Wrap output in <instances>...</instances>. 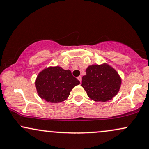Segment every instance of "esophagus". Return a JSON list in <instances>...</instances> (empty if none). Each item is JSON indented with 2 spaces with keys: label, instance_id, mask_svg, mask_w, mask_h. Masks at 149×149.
<instances>
[{
  "label": "esophagus",
  "instance_id": "esophagus-1",
  "mask_svg": "<svg viewBox=\"0 0 149 149\" xmlns=\"http://www.w3.org/2000/svg\"><path fill=\"white\" fill-rule=\"evenodd\" d=\"M77 79H78L79 81H80V83H81V79H82V77H81V76H79V77H77Z\"/></svg>",
  "mask_w": 149,
  "mask_h": 149
}]
</instances>
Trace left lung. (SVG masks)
I'll list each match as a JSON object with an SVG mask.
<instances>
[{"instance_id":"obj_1","label":"left lung","mask_w":149,"mask_h":149,"mask_svg":"<svg viewBox=\"0 0 149 149\" xmlns=\"http://www.w3.org/2000/svg\"><path fill=\"white\" fill-rule=\"evenodd\" d=\"M82 77L81 86L91 100L107 102L117 94L122 79L117 72L106 63L89 65Z\"/></svg>"}]
</instances>
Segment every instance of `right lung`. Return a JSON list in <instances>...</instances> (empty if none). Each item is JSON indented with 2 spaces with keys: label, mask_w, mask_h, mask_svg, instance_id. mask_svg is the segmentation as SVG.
Instances as JSON below:
<instances>
[{
  "label": "right lung",
  "mask_w": 149,
  "mask_h": 149,
  "mask_svg": "<svg viewBox=\"0 0 149 149\" xmlns=\"http://www.w3.org/2000/svg\"><path fill=\"white\" fill-rule=\"evenodd\" d=\"M79 84L70 70L56 66L43 70L36 77L35 86L41 99L48 102L59 103L65 100L72 89Z\"/></svg>",
  "instance_id": "add662e5"
}]
</instances>
